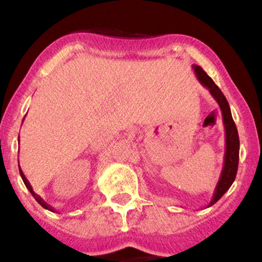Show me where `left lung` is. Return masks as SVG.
Returning a JSON list of instances; mask_svg holds the SVG:
<instances>
[{"instance_id": "1", "label": "left lung", "mask_w": 262, "mask_h": 262, "mask_svg": "<svg viewBox=\"0 0 262 262\" xmlns=\"http://www.w3.org/2000/svg\"><path fill=\"white\" fill-rule=\"evenodd\" d=\"M192 69L194 70V74H196V77L201 82V85H203L208 90L212 97L214 98L219 108H221L225 130V152L223 169H222L217 186H215L214 192H213L212 200L207 204V208H208V207L213 206V204L221 200L222 196L229 189L231 183L235 180L237 164H239V134H237L236 125L233 121V117H231L229 103H228L223 92L219 90V87L213 82V80L206 74V71L201 66L192 65Z\"/></svg>"}]
</instances>
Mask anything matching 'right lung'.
<instances>
[{"instance_id": "obj_1", "label": "right lung", "mask_w": 262, "mask_h": 262, "mask_svg": "<svg viewBox=\"0 0 262 262\" xmlns=\"http://www.w3.org/2000/svg\"><path fill=\"white\" fill-rule=\"evenodd\" d=\"M23 121H25V118H23ZM18 140H19V138H18ZM19 173H20V177H22L23 182H25L26 187L29 189V192H31V193L33 194V197L35 198V201H37V202H38L39 204H40V206L43 207V208L48 209V210H50V212H55V209H54L52 206H49V204H48L47 202H45V201L43 200V198H41L40 196H38V194H35V193H34V191H33V188H32L31 183H29L28 180H27V177L25 176V173H23V171H22V169H20V166H19Z\"/></svg>"}]
</instances>
